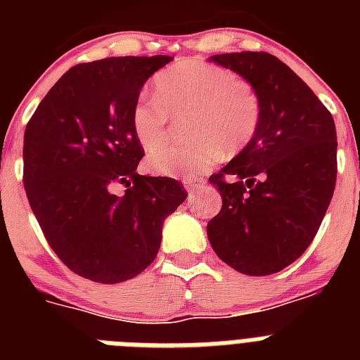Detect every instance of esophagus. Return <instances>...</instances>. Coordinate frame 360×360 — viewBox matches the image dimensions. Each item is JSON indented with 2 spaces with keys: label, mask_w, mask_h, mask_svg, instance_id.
<instances>
[{
  "label": "esophagus",
  "mask_w": 360,
  "mask_h": 360,
  "mask_svg": "<svg viewBox=\"0 0 360 360\" xmlns=\"http://www.w3.org/2000/svg\"><path fill=\"white\" fill-rule=\"evenodd\" d=\"M184 184H186L187 191L195 193L196 189H202V187L205 186V180H203V178H186V180H184Z\"/></svg>",
  "instance_id": "esophagus-1"
}]
</instances>
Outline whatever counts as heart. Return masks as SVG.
<instances>
[{"label": "heart", "mask_w": 360, "mask_h": 360, "mask_svg": "<svg viewBox=\"0 0 360 360\" xmlns=\"http://www.w3.org/2000/svg\"><path fill=\"white\" fill-rule=\"evenodd\" d=\"M154 98L142 97L131 110V128L144 149L156 148L167 136L169 113L190 111L186 127L193 141L161 146L148 157L149 171L164 176H195L221 155H236L259 128L262 103L256 90L232 72L205 61L176 63L153 81Z\"/></svg>", "instance_id": "b5f03b06"}]
</instances>
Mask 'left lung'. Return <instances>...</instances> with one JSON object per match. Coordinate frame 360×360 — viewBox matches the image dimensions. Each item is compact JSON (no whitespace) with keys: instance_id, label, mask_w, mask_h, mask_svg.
<instances>
[{"instance_id":"1","label":"left lung","mask_w":360,"mask_h":360,"mask_svg":"<svg viewBox=\"0 0 360 360\" xmlns=\"http://www.w3.org/2000/svg\"><path fill=\"white\" fill-rule=\"evenodd\" d=\"M209 61L238 73L262 103L252 141L209 178L224 202L207 224L209 243L241 274H276L308 249L333 196V117L307 82L270 53H221Z\"/></svg>"}]
</instances>
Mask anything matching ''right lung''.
Masks as SVG:
<instances>
[{"label": "right lung", "instance_id": "obj_1", "mask_svg": "<svg viewBox=\"0 0 360 360\" xmlns=\"http://www.w3.org/2000/svg\"><path fill=\"white\" fill-rule=\"evenodd\" d=\"M169 56L108 57L70 68L25 129L23 184L53 252L72 272L115 285L157 257L165 218L187 198L167 176H142L131 110ZM134 184H131V182ZM115 183L127 195H112Z\"/></svg>", "mask_w": 360, "mask_h": 360}]
</instances>
